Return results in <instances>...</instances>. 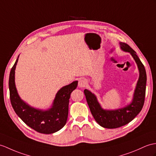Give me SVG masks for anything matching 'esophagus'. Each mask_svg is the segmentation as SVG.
<instances>
[{
    "label": "esophagus",
    "instance_id": "esophagus-1",
    "mask_svg": "<svg viewBox=\"0 0 156 156\" xmlns=\"http://www.w3.org/2000/svg\"><path fill=\"white\" fill-rule=\"evenodd\" d=\"M87 85V81L84 78H81L80 79V80L78 82V86L80 88H84Z\"/></svg>",
    "mask_w": 156,
    "mask_h": 156
}]
</instances>
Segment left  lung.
<instances>
[{
	"instance_id": "obj_1",
	"label": "left lung",
	"mask_w": 156,
	"mask_h": 156,
	"mask_svg": "<svg viewBox=\"0 0 156 156\" xmlns=\"http://www.w3.org/2000/svg\"><path fill=\"white\" fill-rule=\"evenodd\" d=\"M119 46L123 51L131 54L139 70V78L131 103L117 110H104L98 102L94 94L87 89L84 91L87 103L94 118L102 127L109 129L119 128L134 119L142 109L146 95L147 76L144 64L137 56L136 52L128 44L124 42H119Z\"/></svg>"
}]
</instances>
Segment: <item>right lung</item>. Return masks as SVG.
Wrapping results in <instances>:
<instances>
[{"label": "right lung", "mask_w": 156, "mask_h": 156, "mask_svg": "<svg viewBox=\"0 0 156 156\" xmlns=\"http://www.w3.org/2000/svg\"><path fill=\"white\" fill-rule=\"evenodd\" d=\"M18 60L19 57L10 70L9 82L10 102L14 112L25 124L39 133L50 134L59 131L66 123L70 94L76 88L78 81L60 88L48 109L33 108L22 100L17 92L14 75Z\"/></svg>", "instance_id": "obj_1"}]
</instances>
